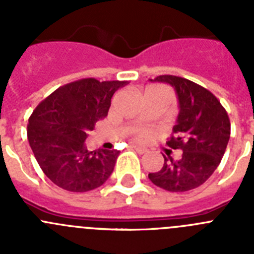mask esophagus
Listing matches in <instances>:
<instances>
[{
  "instance_id": "obj_1",
  "label": "esophagus",
  "mask_w": 254,
  "mask_h": 254,
  "mask_svg": "<svg viewBox=\"0 0 254 254\" xmlns=\"http://www.w3.org/2000/svg\"><path fill=\"white\" fill-rule=\"evenodd\" d=\"M132 148H133L136 152H138L139 154H143V153H147V152H148V149L147 148H144V147H141V146H136V144H133V146H132Z\"/></svg>"
}]
</instances>
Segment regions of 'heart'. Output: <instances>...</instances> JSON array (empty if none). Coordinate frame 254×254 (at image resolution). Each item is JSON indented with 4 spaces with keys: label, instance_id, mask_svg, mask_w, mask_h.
Listing matches in <instances>:
<instances>
[{
    "label": "heart",
    "instance_id": "1",
    "mask_svg": "<svg viewBox=\"0 0 254 254\" xmlns=\"http://www.w3.org/2000/svg\"><path fill=\"white\" fill-rule=\"evenodd\" d=\"M134 136L139 141H146V139H148L152 136V131H149L147 128H139L134 132Z\"/></svg>",
    "mask_w": 254,
    "mask_h": 254
}]
</instances>
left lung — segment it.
I'll return each mask as SVG.
<instances>
[{
	"instance_id": "left-lung-1",
	"label": "left lung",
	"mask_w": 254,
	"mask_h": 254,
	"mask_svg": "<svg viewBox=\"0 0 254 254\" xmlns=\"http://www.w3.org/2000/svg\"><path fill=\"white\" fill-rule=\"evenodd\" d=\"M149 81L163 82L175 88L180 113L167 146L181 149L173 161L165 157L161 171L149 173L157 187L170 192H186L199 187L216 171L231 136V122L216 96L204 87L182 77L163 74Z\"/></svg>"
}]
</instances>
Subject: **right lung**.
I'll return each mask as SVG.
<instances>
[{"label": "right lung", "mask_w": 254, "mask_h": 254, "mask_svg": "<svg viewBox=\"0 0 254 254\" xmlns=\"http://www.w3.org/2000/svg\"><path fill=\"white\" fill-rule=\"evenodd\" d=\"M127 81L83 78L57 88L36 107L27 137L41 170L69 192L102 186L113 172L117 149L88 151V132L107 116L113 93Z\"/></svg>", "instance_id": "right-lung-1"}]
</instances>
